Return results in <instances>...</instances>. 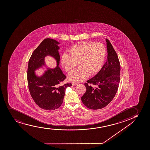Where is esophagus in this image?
<instances>
[{
    "label": "esophagus",
    "instance_id": "34e87169",
    "mask_svg": "<svg viewBox=\"0 0 150 150\" xmlns=\"http://www.w3.org/2000/svg\"><path fill=\"white\" fill-rule=\"evenodd\" d=\"M72 84L73 86H76V85H77L78 84L77 83L73 82V83H72Z\"/></svg>",
    "mask_w": 150,
    "mask_h": 150
}]
</instances>
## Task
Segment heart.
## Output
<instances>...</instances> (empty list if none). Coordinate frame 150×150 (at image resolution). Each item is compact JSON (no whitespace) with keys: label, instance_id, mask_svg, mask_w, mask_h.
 <instances>
[{"label":"heart","instance_id":"1","mask_svg":"<svg viewBox=\"0 0 150 150\" xmlns=\"http://www.w3.org/2000/svg\"><path fill=\"white\" fill-rule=\"evenodd\" d=\"M69 54L65 53L62 57V65L67 72H70L79 63V68L69 75L72 82H81L88 77L89 74H96L104 64L106 50L100 42H80L71 47Z\"/></svg>","mask_w":150,"mask_h":150}]
</instances>
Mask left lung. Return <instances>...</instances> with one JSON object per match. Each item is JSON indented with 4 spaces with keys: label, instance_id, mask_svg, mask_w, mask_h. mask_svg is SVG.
<instances>
[{
    "label": "left lung",
    "instance_id": "left-lung-1",
    "mask_svg": "<svg viewBox=\"0 0 150 150\" xmlns=\"http://www.w3.org/2000/svg\"><path fill=\"white\" fill-rule=\"evenodd\" d=\"M105 41L107 60L99 72L84 83L86 89L81 100L90 109H100L107 106L115 96L119 85L120 64L110 41Z\"/></svg>",
    "mask_w": 150,
    "mask_h": 150
}]
</instances>
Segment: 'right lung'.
<instances>
[{
	"mask_svg": "<svg viewBox=\"0 0 150 150\" xmlns=\"http://www.w3.org/2000/svg\"><path fill=\"white\" fill-rule=\"evenodd\" d=\"M57 41L46 38L32 54L28 63L27 81L28 88L32 98L39 107L46 110L57 109L63 104L65 91L72 86L71 83L61 85L66 78L58 65L59 63V47ZM54 57L57 62V67L46 71L43 76L37 77L34 71L44 64L46 55Z\"/></svg>",
	"mask_w": 150,
	"mask_h": 150,
	"instance_id": "1",
	"label": "right lung"
}]
</instances>
